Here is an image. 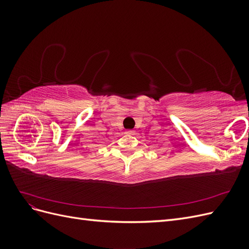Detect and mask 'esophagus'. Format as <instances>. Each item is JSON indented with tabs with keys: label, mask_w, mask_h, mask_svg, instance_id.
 Returning <instances> with one entry per match:
<instances>
[{
	"label": "esophagus",
	"mask_w": 249,
	"mask_h": 249,
	"mask_svg": "<svg viewBox=\"0 0 249 249\" xmlns=\"http://www.w3.org/2000/svg\"><path fill=\"white\" fill-rule=\"evenodd\" d=\"M133 133H134L133 131H127V132H126V134H130V135H132Z\"/></svg>",
	"instance_id": "obj_1"
}]
</instances>
